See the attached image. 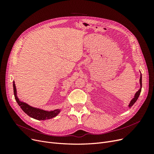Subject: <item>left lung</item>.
I'll return each instance as SVG.
<instances>
[{
    "label": "left lung",
    "mask_w": 154,
    "mask_h": 154,
    "mask_svg": "<svg viewBox=\"0 0 154 154\" xmlns=\"http://www.w3.org/2000/svg\"><path fill=\"white\" fill-rule=\"evenodd\" d=\"M139 83H140V88H139V89L136 92V94H135L134 98H132V100L130 101V103L128 105L129 108H130V107H131L135 103H136V101L137 100L139 95H140V93L141 91V88H142V75H141V74L140 75V79H139Z\"/></svg>",
    "instance_id": "1"
}]
</instances>
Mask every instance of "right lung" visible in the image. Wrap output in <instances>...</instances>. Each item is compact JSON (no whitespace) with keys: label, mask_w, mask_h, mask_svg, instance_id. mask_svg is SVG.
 <instances>
[{"label":"right lung","mask_w":154,"mask_h":154,"mask_svg":"<svg viewBox=\"0 0 154 154\" xmlns=\"http://www.w3.org/2000/svg\"><path fill=\"white\" fill-rule=\"evenodd\" d=\"M13 91H14V96H15V100L17 101V103L20 106L22 110L24 112L31 118H34L37 120H45V119H50L54 117H56L60 112V109H55L54 110L47 111L43 109H40L38 108H35V107L31 106L27 104L24 102L20 101L17 94V88L15 84V82H13Z\"/></svg>","instance_id":"right-lung-1"}]
</instances>
